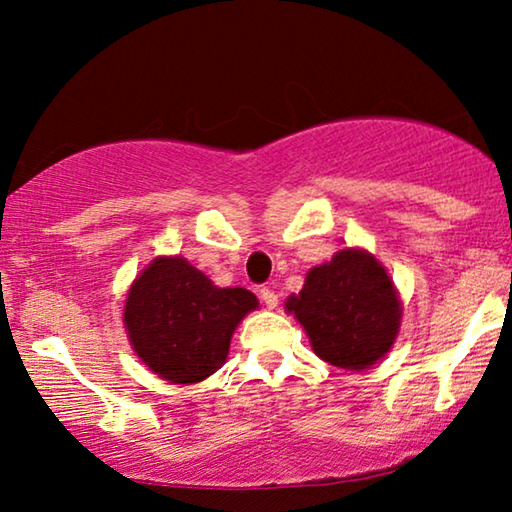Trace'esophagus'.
Masks as SVG:
<instances>
[{
	"instance_id": "34e87169",
	"label": "esophagus",
	"mask_w": 512,
	"mask_h": 512,
	"mask_svg": "<svg viewBox=\"0 0 512 512\" xmlns=\"http://www.w3.org/2000/svg\"><path fill=\"white\" fill-rule=\"evenodd\" d=\"M262 300H264V305L268 307V309H275L277 307V293L271 289V287H264L262 289Z\"/></svg>"
}]
</instances>
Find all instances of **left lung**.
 Wrapping results in <instances>:
<instances>
[{"instance_id":"8db88e82","label":"left lung","mask_w":512,"mask_h":512,"mask_svg":"<svg viewBox=\"0 0 512 512\" xmlns=\"http://www.w3.org/2000/svg\"><path fill=\"white\" fill-rule=\"evenodd\" d=\"M287 309L307 329L318 357L345 370H363L384 357L402 316L386 268L354 248L311 268Z\"/></svg>"}]
</instances>
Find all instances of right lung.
<instances>
[{
	"label": "right lung",
	"mask_w": 512,
	"mask_h": 512,
	"mask_svg": "<svg viewBox=\"0 0 512 512\" xmlns=\"http://www.w3.org/2000/svg\"><path fill=\"white\" fill-rule=\"evenodd\" d=\"M257 298L219 289L183 257H158L133 282L124 323L133 350L171 384H196L228 357L235 327Z\"/></svg>",
	"instance_id": "1"
}]
</instances>
